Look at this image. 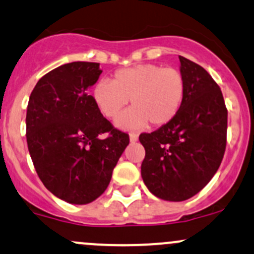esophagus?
<instances>
[{
  "label": "esophagus",
  "mask_w": 254,
  "mask_h": 254,
  "mask_svg": "<svg viewBox=\"0 0 254 254\" xmlns=\"http://www.w3.org/2000/svg\"><path fill=\"white\" fill-rule=\"evenodd\" d=\"M137 140H138V135H137V133L130 132V141H131V142H136Z\"/></svg>",
  "instance_id": "obj_1"
}]
</instances>
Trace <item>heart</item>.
Wrapping results in <instances>:
<instances>
[{
  "label": "heart",
  "instance_id": "b5f03b06",
  "mask_svg": "<svg viewBox=\"0 0 254 254\" xmlns=\"http://www.w3.org/2000/svg\"><path fill=\"white\" fill-rule=\"evenodd\" d=\"M94 101L106 118L119 116L130 99L131 107L118 119L122 127H154L169 124L180 112L186 79L180 69L141 64L114 72L113 80L101 79L93 89Z\"/></svg>",
  "mask_w": 254,
  "mask_h": 254
}]
</instances>
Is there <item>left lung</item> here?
Wrapping results in <instances>:
<instances>
[{"label":"left lung","instance_id":"8db88e82","mask_svg":"<svg viewBox=\"0 0 254 254\" xmlns=\"http://www.w3.org/2000/svg\"><path fill=\"white\" fill-rule=\"evenodd\" d=\"M186 96L169 124L142 132L141 175L150 193L183 201L199 193L221 165L227 146L228 110L219 85L204 67L180 57Z\"/></svg>","mask_w":254,"mask_h":254}]
</instances>
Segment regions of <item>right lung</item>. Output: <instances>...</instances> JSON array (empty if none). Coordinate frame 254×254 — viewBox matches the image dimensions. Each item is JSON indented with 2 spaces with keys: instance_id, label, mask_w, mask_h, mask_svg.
<instances>
[{
  "instance_id": "right-lung-1",
  "label": "right lung",
  "mask_w": 254,
  "mask_h": 254,
  "mask_svg": "<svg viewBox=\"0 0 254 254\" xmlns=\"http://www.w3.org/2000/svg\"><path fill=\"white\" fill-rule=\"evenodd\" d=\"M101 73L97 63L61 65L38 80L27 105L26 141L36 172L69 204H89L104 193L130 142L89 95Z\"/></svg>"
}]
</instances>
